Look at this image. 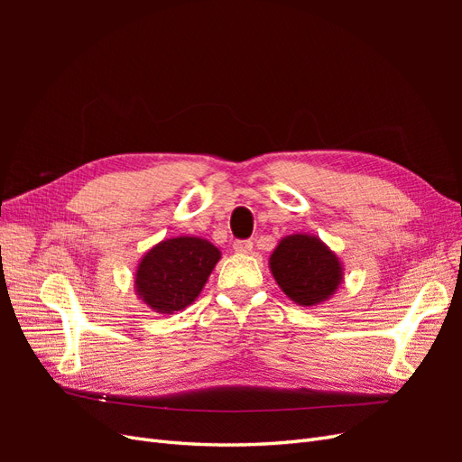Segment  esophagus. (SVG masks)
Listing matches in <instances>:
<instances>
[{
  "label": "esophagus",
  "mask_w": 462,
  "mask_h": 462,
  "mask_svg": "<svg viewBox=\"0 0 462 462\" xmlns=\"http://www.w3.org/2000/svg\"><path fill=\"white\" fill-rule=\"evenodd\" d=\"M233 248H235L236 254H250V253H253V243H250V241H235Z\"/></svg>",
  "instance_id": "obj_1"
}]
</instances>
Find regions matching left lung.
Returning a JSON list of instances; mask_svg holds the SVG:
<instances>
[{
	"label": "left lung",
	"mask_w": 462,
	"mask_h": 462,
	"mask_svg": "<svg viewBox=\"0 0 462 462\" xmlns=\"http://www.w3.org/2000/svg\"><path fill=\"white\" fill-rule=\"evenodd\" d=\"M341 258L309 233H292L277 243L270 256V272L279 289L299 306H318L341 287Z\"/></svg>",
	"instance_id": "1"
}]
</instances>
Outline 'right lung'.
Masks as SVG:
<instances>
[{
    "label": "right lung",
    "mask_w": 462,
    "mask_h": 462,
    "mask_svg": "<svg viewBox=\"0 0 462 462\" xmlns=\"http://www.w3.org/2000/svg\"><path fill=\"white\" fill-rule=\"evenodd\" d=\"M219 260V248L200 236L179 235L160 241L136 265V297L158 314L185 310L197 300Z\"/></svg>",
    "instance_id": "right-lung-1"
}]
</instances>
